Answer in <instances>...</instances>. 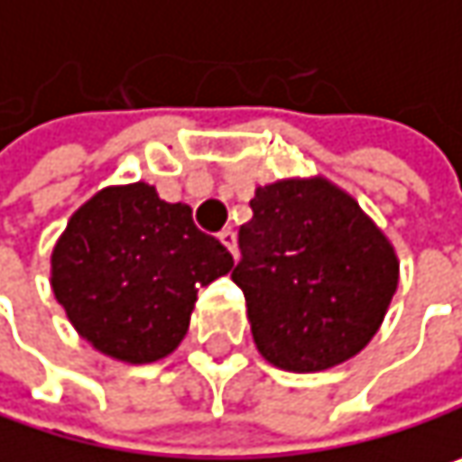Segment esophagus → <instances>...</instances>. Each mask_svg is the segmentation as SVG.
<instances>
[{"label": "esophagus", "mask_w": 462, "mask_h": 462, "mask_svg": "<svg viewBox=\"0 0 462 462\" xmlns=\"http://www.w3.org/2000/svg\"><path fill=\"white\" fill-rule=\"evenodd\" d=\"M219 240L230 248L232 256H237V235H235V230L232 227H225V230L219 232Z\"/></svg>", "instance_id": "1"}]
</instances>
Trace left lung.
<instances>
[{
	"instance_id": "obj_1",
	"label": "left lung",
	"mask_w": 462,
	"mask_h": 462,
	"mask_svg": "<svg viewBox=\"0 0 462 462\" xmlns=\"http://www.w3.org/2000/svg\"><path fill=\"white\" fill-rule=\"evenodd\" d=\"M251 211L232 281L259 353L286 372H323L361 353L399 286L391 240L321 176L256 187Z\"/></svg>"
}]
</instances>
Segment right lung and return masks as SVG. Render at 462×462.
Here are the masks:
<instances>
[{"label": "right lung", "mask_w": 462, "mask_h": 462, "mask_svg": "<svg viewBox=\"0 0 462 462\" xmlns=\"http://www.w3.org/2000/svg\"><path fill=\"white\" fill-rule=\"evenodd\" d=\"M232 270V254L136 181L106 187L74 211L50 259L52 294L104 356L152 364L179 347L198 289Z\"/></svg>", "instance_id": "obj_1"}]
</instances>
